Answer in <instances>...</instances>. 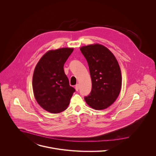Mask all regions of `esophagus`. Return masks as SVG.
Returning a JSON list of instances; mask_svg holds the SVG:
<instances>
[{
  "instance_id": "34e87169",
  "label": "esophagus",
  "mask_w": 156,
  "mask_h": 156,
  "mask_svg": "<svg viewBox=\"0 0 156 156\" xmlns=\"http://www.w3.org/2000/svg\"><path fill=\"white\" fill-rule=\"evenodd\" d=\"M75 90L76 91H78V90H79V85L78 84L75 86Z\"/></svg>"
}]
</instances>
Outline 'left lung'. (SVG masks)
<instances>
[{
	"label": "left lung",
	"mask_w": 156,
	"mask_h": 156,
	"mask_svg": "<svg viewBox=\"0 0 156 156\" xmlns=\"http://www.w3.org/2000/svg\"><path fill=\"white\" fill-rule=\"evenodd\" d=\"M80 51L88 63L92 81L91 91L84 100L96 110L105 109L115 102L121 90L119 63L114 54L101 44L83 46Z\"/></svg>",
	"instance_id": "8db88e82"
}]
</instances>
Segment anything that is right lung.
I'll return each instance as SVG.
<instances>
[{
  "label": "right lung",
  "mask_w": 156,
  "mask_h": 156,
  "mask_svg": "<svg viewBox=\"0 0 156 156\" xmlns=\"http://www.w3.org/2000/svg\"><path fill=\"white\" fill-rule=\"evenodd\" d=\"M73 51L61 48L46 52L36 65L33 76L35 99L44 110L52 114L65 110L75 91L70 86L63 65Z\"/></svg>",
  "instance_id": "obj_1"
}]
</instances>
